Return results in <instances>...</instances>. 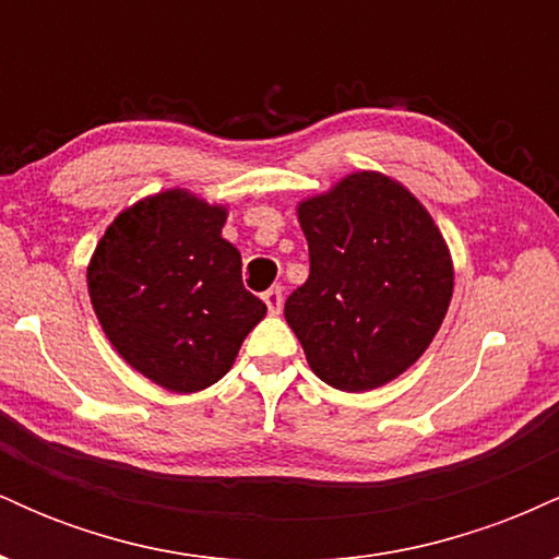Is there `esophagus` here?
Returning <instances> with one entry per match:
<instances>
[{
	"instance_id": "34e87169",
	"label": "esophagus",
	"mask_w": 559,
	"mask_h": 559,
	"mask_svg": "<svg viewBox=\"0 0 559 559\" xmlns=\"http://www.w3.org/2000/svg\"><path fill=\"white\" fill-rule=\"evenodd\" d=\"M262 301H265V305H267V312L278 316L281 307H284V292H281V286L267 288V292L262 294Z\"/></svg>"
}]
</instances>
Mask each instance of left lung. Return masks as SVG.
<instances>
[{"label": "left lung", "mask_w": 559, "mask_h": 559, "mask_svg": "<svg viewBox=\"0 0 559 559\" xmlns=\"http://www.w3.org/2000/svg\"><path fill=\"white\" fill-rule=\"evenodd\" d=\"M310 278L284 316L320 381L370 391L433 342L452 299V260L426 207L381 173H355L299 204Z\"/></svg>", "instance_id": "8db88e82"}]
</instances>
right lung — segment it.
Here are the masks:
<instances>
[{"label":"right lung","mask_w":559,"mask_h":559,"mask_svg":"<svg viewBox=\"0 0 559 559\" xmlns=\"http://www.w3.org/2000/svg\"><path fill=\"white\" fill-rule=\"evenodd\" d=\"M226 210L165 191L115 217L88 265L96 318L128 365L191 394L234 365L267 307L243 288Z\"/></svg>","instance_id":"add662e5"}]
</instances>
